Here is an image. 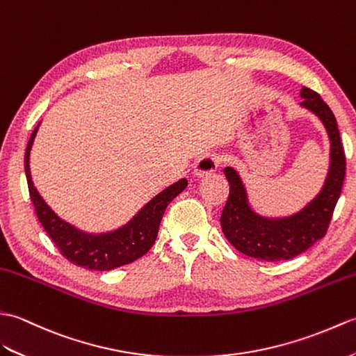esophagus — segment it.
Returning <instances> with one entry per match:
<instances>
[{
  "label": "esophagus",
  "mask_w": 356,
  "mask_h": 356,
  "mask_svg": "<svg viewBox=\"0 0 356 356\" xmlns=\"http://www.w3.org/2000/svg\"><path fill=\"white\" fill-rule=\"evenodd\" d=\"M218 168H219V158L216 155H204L198 161H196L193 173L195 177L205 178L211 175L213 172H216Z\"/></svg>",
  "instance_id": "obj_1"
}]
</instances>
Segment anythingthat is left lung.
Wrapping results in <instances>:
<instances>
[{
    "label": "left lung",
    "mask_w": 356,
    "mask_h": 356,
    "mask_svg": "<svg viewBox=\"0 0 356 356\" xmlns=\"http://www.w3.org/2000/svg\"><path fill=\"white\" fill-rule=\"evenodd\" d=\"M300 106L320 118L327 132L330 152L329 169L321 191L294 215L262 216L252 210L247 187L234 168L224 169L230 183V195L220 216L227 241L242 254L265 262H279L302 254L326 234L346 175V156L337 120L317 92L302 88Z\"/></svg>",
    "instance_id": "obj_1"
}]
</instances>
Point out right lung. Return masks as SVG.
Returning a JSON list of instances; mask_svg holds the SVG:
<instances>
[{"label":"right lung","instance_id":"right-lung-1","mask_svg":"<svg viewBox=\"0 0 356 356\" xmlns=\"http://www.w3.org/2000/svg\"><path fill=\"white\" fill-rule=\"evenodd\" d=\"M39 124L41 122L30 136L26 156H24V169H26L29 193L35 205L39 222L42 224L44 230L56 245L60 254L67 257L71 264L90 271H109L145 256L156 239L165 207L187 187V179L183 178L164 188L117 230L99 234L82 232L67 220L60 219L42 200L31 181L30 151Z\"/></svg>","mask_w":356,"mask_h":356}]
</instances>
